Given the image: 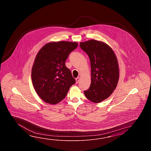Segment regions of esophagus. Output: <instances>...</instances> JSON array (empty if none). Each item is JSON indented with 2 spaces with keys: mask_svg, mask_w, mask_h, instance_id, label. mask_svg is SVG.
I'll return each mask as SVG.
<instances>
[{
  "mask_svg": "<svg viewBox=\"0 0 151 151\" xmlns=\"http://www.w3.org/2000/svg\"><path fill=\"white\" fill-rule=\"evenodd\" d=\"M76 83H78L79 82V81H80V78L79 77H77V78L76 79Z\"/></svg>",
  "mask_w": 151,
  "mask_h": 151,
  "instance_id": "esophagus-1",
  "label": "esophagus"
}]
</instances>
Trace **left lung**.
<instances>
[{
	"mask_svg": "<svg viewBox=\"0 0 151 151\" xmlns=\"http://www.w3.org/2000/svg\"><path fill=\"white\" fill-rule=\"evenodd\" d=\"M80 48L91 62V83L84 94L93 103L107 99L116 89L119 80V66L112 48L103 42L90 40L80 43Z\"/></svg>",
	"mask_w": 151,
	"mask_h": 151,
	"instance_id": "1",
	"label": "left lung"
}]
</instances>
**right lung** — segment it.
<instances>
[{"label": "right lung", "instance_id": "right-lung-1", "mask_svg": "<svg viewBox=\"0 0 151 151\" xmlns=\"http://www.w3.org/2000/svg\"><path fill=\"white\" fill-rule=\"evenodd\" d=\"M77 46L76 42H50L37 55L32 68V83L38 95L46 103L56 104L61 101L76 83L65 63Z\"/></svg>", "mask_w": 151, "mask_h": 151}]
</instances>
